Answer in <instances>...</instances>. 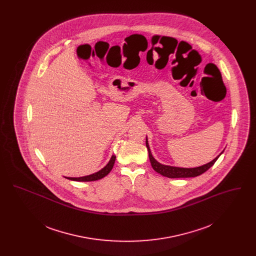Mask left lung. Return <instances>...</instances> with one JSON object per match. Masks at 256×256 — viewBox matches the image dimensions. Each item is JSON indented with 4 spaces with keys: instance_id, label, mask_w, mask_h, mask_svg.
Instances as JSON below:
<instances>
[{
    "instance_id": "1",
    "label": "left lung",
    "mask_w": 256,
    "mask_h": 256,
    "mask_svg": "<svg viewBox=\"0 0 256 256\" xmlns=\"http://www.w3.org/2000/svg\"><path fill=\"white\" fill-rule=\"evenodd\" d=\"M146 146L148 148V158L152 164V169L158 172L160 174L170 178H195L198 176H200L202 174L206 172L210 167H212L214 165V163L217 161V159L219 158L220 156H218L215 159H213L211 162L207 163L206 165L196 167V168H178V167H172V166H167V165H162L159 162H158L156 159L154 158L152 152L150 150L148 143V139H146Z\"/></svg>"
}]
</instances>
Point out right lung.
Returning a JSON list of instances; mask_svg holds the SVG:
<instances>
[{
    "label": "right lung",
    "mask_w": 256,
    "mask_h": 256,
    "mask_svg": "<svg viewBox=\"0 0 256 256\" xmlns=\"http://www.w3.org/2000/svg\"><path fill=\"white\" fill-rule=\"evenodd\" d=\"M115 159H116V156H112L108 165L95 174H89L86 176H82V178H68L70 180H74V182H95L98 180H100V178H104L106 176H108L110 174V170H112L114 163H115Z\"/></svg>",
    "instance_id": "1"
}]
</instances>
